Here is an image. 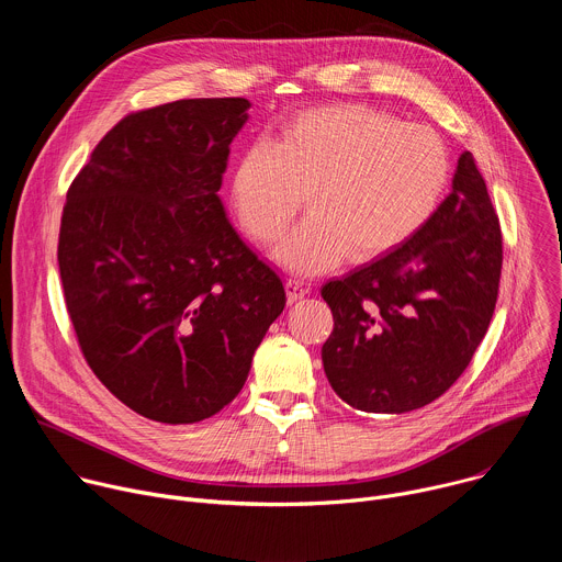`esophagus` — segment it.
I'll list each match as a JSON object with an SVG mask.
<instances>
[{"label":"esophagus","instance_id":"obj_1","mask_svg":"<svg viewBox=\"0 0 562 562\" xmlns=\"http://www.w3.org/2000/svg\"><path fill=\"white\" fill-rule=\"evenodd\" d=\"M284 286H286V300H289V304L302 300V297L308 293L306 282H304V280H297V278H289V280L284 282Z\"/></svg>","mask_w":562,"mask_h":562}]
</instances>
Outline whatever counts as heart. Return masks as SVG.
<instances>
[{
    "instance_id": "1",
    "label": "heart",
    "mask_w": 562,
    "mask_h": 562,
    "mask_svg": "<svg viewBox=\"0 0 562 562\" xmlns=\"http://www.w3.org/2000/svg\"><path fill=\"white\" fill-rule=\"evenodd\" d=\"M449 182V153L427 126L400 124L364 104L306 109L273 142L249 144L231 171V204L243 228L271 245L297 215L276 258L319 273L347 256L364 262L414 237Z\"/></svg>"
}]
</instances>
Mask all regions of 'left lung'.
Wrapping results in <instances>:
<instances>
[{
  "instance_id": "1",
  "label": "left lung",
  "mask_w": 562,
  "mask_h": 562,
  "mask_svg": "<svg viewBox=\"0 0 562 562\" xmlns=\"http://www.w3.org/2000/svg\"><path fill=\"white\" fill-rule=\"evenodd\" d=\"M501 269L498 215L464 150L451 193L414 237L323 286L334 313L323 345L334 391L367 414H407L434 403L483 342Z\"/></svg>"
}]
</instances>
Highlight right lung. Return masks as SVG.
I'll return each instance as SVG.
<instances>
[{"label": "right lung", "instance_id": "right-lung-1", "mask_svg": "<svg viewBox=\"0 0 562 562\" xmlns=\"http://www.w3.org/2000/svg\"><path fill=\"white\" fill-rule=\"evenodd\" d=\"M245 98L178 100L117 122L72 180L64 300L100 382L135 414L193 425L245 386L286 295L217 195Z\"/></svg>", "mask_w": 562, "mask_h": 562}]
</instances>
